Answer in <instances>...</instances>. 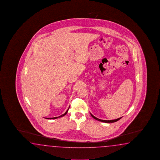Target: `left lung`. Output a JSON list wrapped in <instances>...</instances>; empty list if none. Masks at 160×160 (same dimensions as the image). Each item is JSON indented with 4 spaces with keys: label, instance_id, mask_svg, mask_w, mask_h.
<instances>
[{
    "label": "left lung",
    "instance_id": "left-lung-1",
    "mask_svg": "<svg viewBox=\"0 0 160 160\" xmlns=\"http://www.w3.org/2000/svg\"><path fill=\"white\" fill-rule=\"evenodd\" d=\"M91 116L93 118H94L95 119H96L97 121H100V122H105V123H114V122H117V121H119V119H121L122 117L119 118H118L117 119H114V120H108V121H106V120H102V119H98V118H97L95 117V116H93V115L91 114Z\"/></svg>",
    "mask_w": 160,
    "mask_h": 160
}]
</instances>
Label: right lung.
I'll return each mask as SVG.
<instances>
[{"instance_id": "obj_1", "label": "right lung", "mask_w": 160, "mask_h": 160, "mask_svg": "<svg viewBox=\"0 0 160 160\" xmlns=\"http://www.w3.org/2000/svg\"><path fill=\"white\" fill-rule=\"evenodd\" d=\"M68 110H69V108L68 109L67 111L64 113V114H62V115H61V116H60V117H54V118H46V119H57V118H60V117H63V116H64V115H65L66 114H67L68 112Z\"/></svg>"}]
</instances>
